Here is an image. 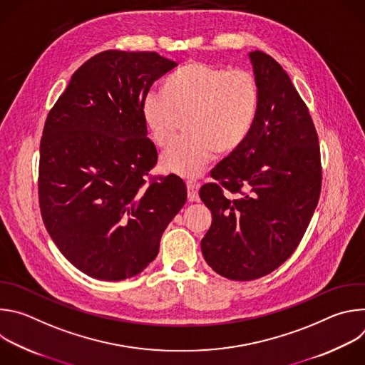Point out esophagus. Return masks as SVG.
<instances>
[{"label":"esophagus","mask_w":365,"mask_h":365,"mask_svg":"<svg viewBox=\"0 0 365 365\" xmlns=\"http://www.w3.org/2000/svg\"><path fill=\"white\" fill-rule=\"evenodd\" d=\"M187 200L197 202L199 200V183L187 182Z\"/></svg>","instance_id":"34e87169"}]
</instances>
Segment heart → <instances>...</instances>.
<instances>
[{"mask_svg": "<svg viewBox=\"0 0 365 365\" xmlns=\"http://www.w3.org/2000/svg\"><path fill=\"white\" fill-rule=\"evenodd\" d=\"M259 101L257 78L244 68L190 62L165 82V91L150 89L141 103L144 123L158 145L168 144L186 117L189 135L173 141L162 154V169L193 179L215 151L230 154L247 138Z\"/></svg>", "mask_w": 365, "mask_h": 365, "instance_id": "obj_1", "label": "heart"}]
</instances>
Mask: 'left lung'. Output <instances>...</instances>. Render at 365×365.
Listing matches in <instances>:
<instances>
[{"mask_svg":"<svg viewBox=\"0 0 365 365\" xmlns=\"http://www.w3.org/2000/svg\"><path fill=\"white\" fill-rule=\"evenodd\" d=\"M258 110L245 141L212 170L202 202L212 224L200 241L205 262L230 280L263 277L293 254L315 212L322 168L318 134L284 69L250 51ZM236 196L225 198L223 189Z\"/></svg>","mask_w":365,"mask_h":365,"instance_id":"obj_1","label":"left lung"}]
</instances>
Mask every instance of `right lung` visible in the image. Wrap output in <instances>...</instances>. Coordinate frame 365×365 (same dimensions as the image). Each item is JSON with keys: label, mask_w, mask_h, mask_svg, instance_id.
Listing matches in <instances>:
<instances>
[{"label": "right lung", "mask_w": 365, "mask_h": 365, "mask_svg": "<svg viewBox=\"0 0 365 365\" xmlns=\"http://www.w3.org/2000/svg\"><path fill=\"white\" fill-rule=\"evenodd\" d=\"M176 62L155 51L106 50L86 61L50 110L40 141L38 202L48 235L82 273L118 282L141 273L186 202L158 163L141 103Z\"/></svg>", "instance_id": "right-lung-1"}]
</instances>
